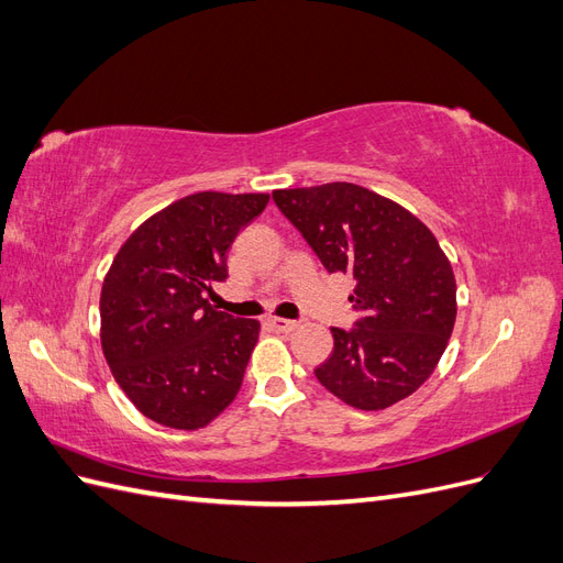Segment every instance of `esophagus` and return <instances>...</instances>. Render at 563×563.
<instances>
[{
    "instance_id": "obj_1",
    "label": "esophagus",
    "mask_w": 563,
    "mask_h": 563,
    "mask_svg": "<svg viewBox=\"0 0 563 563\" xmlns=\"http://www.w3.org/2000/svg\"><path fill=\"white\" fill-rule=\"evenodd\" d=\"M267 323L275 331H279V333H291V331H296L300 327L296 319H282V317H269Z\"/></svg>"
}]
</instances>
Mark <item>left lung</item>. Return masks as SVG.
<instances>
[{"label":"left lung","instance_id":"obj_1","mask_svg":"<svg viewBox=\"0 0 563 563\" xmlns=\"http://www.w3.org/2000/svg\"><path fill=\"white\" fill-rule=\"evenodd\" d=\"M272 199L329 272L356 282L354 329H331L314 368L331 395L362 411L406 399L432 376L455 323V277L430 228L354 183L275 190Z\"/></svg>","mask_w":563,"mask_h":563}]
</instances>
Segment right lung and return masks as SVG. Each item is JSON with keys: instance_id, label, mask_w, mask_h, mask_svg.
<instances>
[{"instance_id": "1", "label": "right lung", "mask_w": 563, "mask_h": 563, "mask_svg": "<svg viewBox=\"0 0 563 563\" xmlns=\"http://www.w3.org/2000/svg\"><path fill=\"white\" fill-rule=\"evenodd\" d=\"M269 195L197 192L174 201L119 249L100 291V345L139 411L199 430L242 387L261 323L218 312L207 296L228 279L234 236Z\"/></svg>"}]
</instances>
